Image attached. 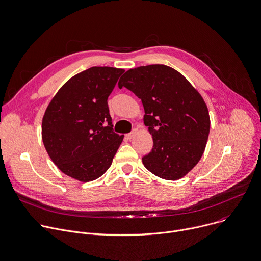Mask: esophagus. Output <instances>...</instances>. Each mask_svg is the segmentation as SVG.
<instances>
[{
  "label": "esophagus",
  "instance_id": "34e87169",
  "mask_svg": "<svg viewBox=\"0 0 261 261\" xmlns=\"http://www.w3.org/2000/svg\"><path fill=\"white\" fill-rule=\"evenodd\" d=\"M135 133H136V131H135V130H133L132 132H130V133L126 134L127 139H131V138H133V137H134V135H135Z\"/></svg>",
  "mask_w": 261,
  "mask_h": 261
}]
</instances>
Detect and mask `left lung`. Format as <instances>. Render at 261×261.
I'll use <instances>...</instances> for the list:
<instances>
[{
	"label": "left lung",
	"instance_id": "left-lung-1",
	"mask_svg": "<svg viewBox=\"0 0 261 261\" xmlns=\"http://www.w3.org/2000/svg\"><path fill=\"white\" fill-rule=\"evenodd\" d=\"M144 108V125L152 135L151 151L142 158L155 176L177 180L202 158L210 131L207 106L192 84L164 64L127 70L119 81Z\"/></svg>",
	"mask_w": 261,
	"mask_h": 261
}]
</instances>
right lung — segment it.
I'll list each match as a JSON object with an SVG mask.
<instances>
[{"label":"right lung","instance_id":"obj_1","mask_svg":"<svg viewBox=\"0 0 261 261\" xmlns=\"http://www.w3.org/2000/svg\"><path fill=\"white\" fill-rule=\"evenodd\" d=\"M124 71L93 66L73 75L45 112V148L60 171L79 181H92L106 173L123 141L124 135L114 132L108 98Z\"/></svg>","mask_w":261,"mask_h":261}]
</instances>
